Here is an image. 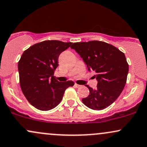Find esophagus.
Listing matches in <instances>:
<instances>
[{"label": "esophagus", "instance_id": "obj_1", "mask_svg": "<svg viewBox=\"0 0 147 147\" xmlns=\"http://www.w3.org/2000/svg\"><path fill=\"white\" fill-rule=\"evenodd\" d=\"M74 86H75L76 87H77V88H78V87H80V86H81V85H78V84H76V83H75V84H74Z\"/></svg>", "mask_w": 147, "mask_h": 147}]
</instances>
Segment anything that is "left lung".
Returning a JSON list of instances; mask_svg holds the SVG:
<instances>
[{
  "mask_svg": "<svg viewBox=\"0 0 147 147\" xmlns=\"http://www.w3.org/2000/svg\"><path fill=\"white\" fill-rule=\"evenodd\" d=\"M74 49L87 65L89 71H94L98 81L93 90L86 85L90 94L82 103L92 110H100L114 103L126 85L128 65L123 53L111 44L100 41L74 43Z\"/></svg>",
  "mask_w": 147,
  "mask_h": 147,
  "instance_id": "left-lung-1",
  "label": "left lung"
}]
</instances>
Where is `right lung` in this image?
I'll return each mask as SVG.
<instances>
[{
    "mask_svg": "<svg viewBox=\"0 0 147 147\" xmlns=\"http://www.w3.org/2000/svg\"><path fill=\"white\" fill-rule=\"evenodd\" d=\"M71 42L47 40L37 43L24 52L18 63L19 82L28 102L38 110L47 111L55 108L62 99L71 80L59 82L54 76L58 57Z\"/></svg>",
    "mask_w": 147,
    "mask_h": 147,
    "instance_id": "obj_1",
    "label": "right lung"
}]
</instances>
